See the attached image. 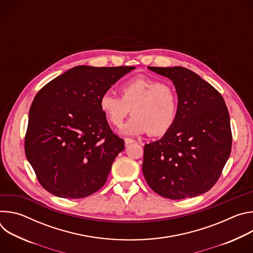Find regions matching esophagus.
Segmentation results:
<instances>
[{
    "label": "esophagus",
    "mask_w": 253,
    "mask_h": 253,
    "mask_svg": "<svg viewBox=\"0 0 253 253\" xmlns=\"http://www.w3.org/2000/svg\"><path fill=\"white\" fill-rule=\"evenodd\" d=\"M124 141H125L126 145H129V144H132V143L135 142V140H134V139H131V138H125Z\"/></svg>",
    "instance_id": "esophagus-1"
}]
</instances>
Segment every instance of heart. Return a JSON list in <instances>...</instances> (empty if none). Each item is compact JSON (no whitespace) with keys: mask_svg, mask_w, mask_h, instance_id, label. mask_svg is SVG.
<instances>
[{"mask_svg":"<svg viewBox=\"0 0 253 253\" xmlns=\"http://www.w3.org/2000/svg\"><path fill=\"white\" fill-rule=\"evenodd\" d=\"M120 97L106 92L100 98V109L108 122L122 125L130 110L133 118L122 132L151 136L166 134L178 116V96L172 86L147 76H137L120 87Z\"/></svg>","mask_w":253,"mask_h":253,"instance_id":"heart-1","label":"heart"}]
</instances>
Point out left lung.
<instances>
[{
    "label": "left lung",
    "mask_w": 253,
    "mask_h": 253,
    "mask_svg": "<svg viewBox=\"0 0 253 253\" xmlns=\"http://www.w3.org/2000/svg\"><path fill=\"white\" fill-rule=\"evenodd\" d=\"M148 68L173 82L179 105L171 130L144 146V177L150 188L165 198L203 194L217 182L231 152L225 101L213 86L186 68Z\"/></svg>",
    "instance_id": "left-lung-1"
}]
</instances>
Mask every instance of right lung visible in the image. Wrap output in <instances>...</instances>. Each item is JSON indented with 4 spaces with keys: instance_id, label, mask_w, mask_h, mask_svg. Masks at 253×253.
<instances>
[{
    "instance_id": "1",
    "label": "right lung",
    "mask_w": 253,
    "mask_h": 253,
    "mask_svg": "<svg viewBox=\"0 0 253 253\" xmlns=\"http://www.w3.org/2000/svg\"><path fill=\"white\" fill-rule=\"evenodd\" d=\"M134 66H77L46 84L29 112L25 153L44 189L84 198L106 182L124 140L110 128L100 98Z\"/></svg>"
}]
</instances>
